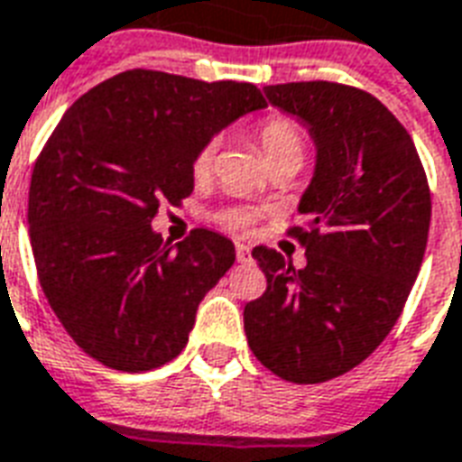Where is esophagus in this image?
<instances>
[{"label":"esophagus","mask_w":462,"mask_h":462,"mask_svg":"<svg viewBox=\"0 0 462 462\" xmlns=\"http://www.w3.org/2000/svg\"><path fill=\"white\" fill-rule=\"evenodd\" d=\"M235 252H237V262L239 263H246L249 259H252V254H249V245H245V242H237Z\"/></svg>","instance_id":"obj_1"}]
</instances>
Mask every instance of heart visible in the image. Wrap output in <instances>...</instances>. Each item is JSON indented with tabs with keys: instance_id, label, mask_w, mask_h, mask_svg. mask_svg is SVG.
<instances>
[{
	"instance_id": "obj_1",
	"label": "heart",
	"mask_w": 462,
	"mask_h": 462,
	"mask_svg": "<svg viewBox=\"0 0 462 462\" xmlns=\"http://www.w3.org/2000/svg\"><path fill=\"white\" fill-rule=\"evenodd\" d=\"M256 137H259V145H262V154L266 164L278 160L302 162L305 143H302L300 128L293 121L283 118V116H273L269 121H263ZM213 154H216V145H206L196 154V160H193V174H196V179H203V176L210 174V169H213ZM254 217L256 213L249 210V208H227V210H223L217 216V220L227 230L242 232L254 223Z\"/></svg>"
}]
</instances>
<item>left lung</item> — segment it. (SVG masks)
Here are the masks:
<instances>
[{
	"label": "left lung",
	"mask_w": 462,
	"mask_h": 462,
	"mask_svg": "<svg viewBox=\"0 0 462 462\" xmlns=\"http://www.w3.org/2000/svg\"><path fill=\"white\" fill-rule=\"evenodd\" d=\"M315 143V171L291 235L308 263L293 269L254 246L266 293L246 302L254 356L278 378L325 383L356 368L395 327L421 269L431 196L417 147L378 98L334 82L263 87Z\"/></svg>",
	"instance_id": "8db88e82"
}]
</instances>
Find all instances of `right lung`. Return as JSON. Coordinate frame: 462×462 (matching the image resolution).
Instances as JSON below:
<instances>
[{"mask_svg":"<svg viewBox=\"0 0 462 462\" xmlns=\"http://www.w3.org/2000/svg\"><path fill=\"white\" fill-rule=\"evenodd\" d=\"M262 108L254 84L152 69L121 72L67 108L33 167L28 232L45 298L91 358L143 373L181 354L235 245L206 227L171 245L152 220L191 196L196 154Z\"/></svg>","mask_w":462,"mask_h":462,"instance_id":"add662e5","label":"right lung"}]
</instances>
